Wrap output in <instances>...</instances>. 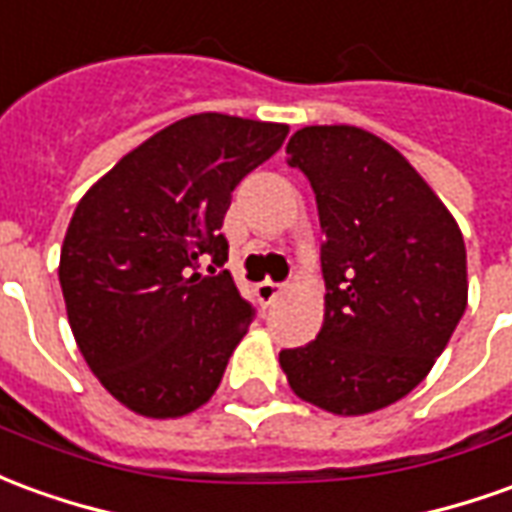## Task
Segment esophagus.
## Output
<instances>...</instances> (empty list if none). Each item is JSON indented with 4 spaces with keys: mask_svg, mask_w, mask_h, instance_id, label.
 <instances>
[{
    "mask_svg": "<svg viewBox=\"0 0 512 512\" xmlns=\"http://www.w3.org/2000/svg\"><path fill=\"white\" fill-rule=\"evenodd\" d=\"M282 288H285L282 282H271V280L257 282L255 293H257V299H260V305H266V307L271 305V302H274V299L282 293Z\"/></svg>",
    "mask_w": 512,
    "mask_h": 512,
    "instance_id": "34e87169",
    "label": "esophagus"
}]
</instances>
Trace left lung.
I'll return each instance as SVG.
<instances>
[{"label":"left lung","instance_id":"obj_1","mask_svg":"<svg viewBox=\"0 0 512 512\" xmlns=\"http://www.w3.org/2000/svg\"><path fill=\"white\" fill-rule=\"evenodd\" d=\"M288 166L316 194L327 310L316 341L282 349L296 396L338 416L393 405L430 374L466 313L455 219L391 144L360 127H305Z\"/></svg>","mask_w":512,"mask_h":512}]
</instances>
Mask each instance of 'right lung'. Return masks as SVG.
<instances>
[{"label":"right lung","instance_id":"add662e5","mask_svg":"<svg viewBox=\"0 0 512 512\" xmlns=\"http://www.w3.org/2000/svg\"><path fill=\"white\" fill-rule=\"evenodd\" d=\"M285 135V124L188 116L121 157L80 199L60 288L85 363L121 405L177 418L219 388L255 318L224 271L221 224L235 185Z\"/></svg>","mask_w":512,"mask_h":512}]
</instances>
